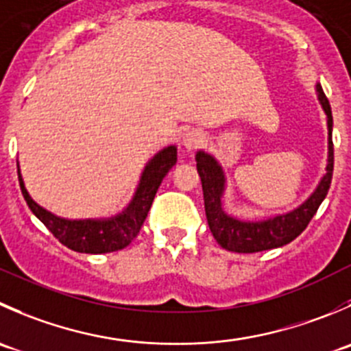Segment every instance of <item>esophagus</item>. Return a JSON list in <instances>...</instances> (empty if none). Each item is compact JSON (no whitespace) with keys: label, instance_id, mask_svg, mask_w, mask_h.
Returning <instances> with one entry per match:
<instances>
[{"label":"esophagus","instance_id":"1","mask_svg":"<svg viewBox=\"0 0 351 351\" xmlns=\"http://www.w3.org/2000/svg\"><path fill=\"white\" fill-rule=\"evenodd\" d=\"M204 144V134L197 128H192V130L185 132L182 138V145L186 149V151H193V149L200 147Z\"/></svg>","mask_w":351,"mask_h":351}]
</instances>
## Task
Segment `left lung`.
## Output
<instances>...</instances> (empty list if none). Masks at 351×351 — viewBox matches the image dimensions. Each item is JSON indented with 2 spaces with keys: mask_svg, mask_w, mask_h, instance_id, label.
<instances>
[{
  "mask_svg": "<svg viewBox=\"0 0 351 351\" xmlns=\"http://www.w3.org/2000/svg\"><path fill=\"white\" fill-rule=\"evenodd\" d=\"M319 104L326 113L328 121V165L321 182L317 183L314 192L304 200L298 207L283 214L264 217V219H238L224 210L223 195L226 192V175L223 166L219 165L213 154L206 151H197V171L204 190V207L209 230L217 243L230 252L238 254H254V252L271 250V248L283 247L293 241L302 231L307 228L319 206L328 195L329 185L332 178V113L329 101L322 90L321 84H315Z\"/></svg>",
  "mask_w": 351,
  "mask_h": 351,
  "instance_id": "left-lung-1",
  "label": "left lung"
}]
</instances>
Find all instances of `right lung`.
Listing matches in <instances>:
<instances>
[{
  "mask_svg": "<svg viewBox=\"0 0 351 351\" xmlns=\"http://www.w3.org/2000/svg\"><path fill=\"white\" fill-rule=\"evenodd\" d=\"M175 165L176 145H168V147L161 149L144 166L134 197L121 213L110 217H89V219H66V217H60L40 207L27 192L19 161H16V169H19L20 189H22V195L27 206L30 207L34 216L64 247L80 252V254H108V252H117L128 247L132 240L137 237L162 178Z\"/></svg>",
  "mask_w": 351,
  "mask_h": 351,
  "instance_id": "1",
  "label": "right lung"
}]
</instances>
